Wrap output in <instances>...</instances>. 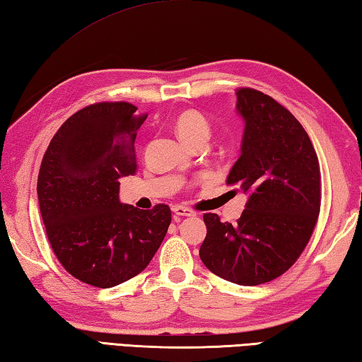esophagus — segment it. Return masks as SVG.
Returning a JSON list of instances; mask_svg holds the SVG:
<instances>
[{"label": "esophagus", "instance_id": "34e87169", "mask_svg": "<svg viewBox=\"0 0 362 362\" xmlns=\"http://www.w3.org/2000/svg\"><path fill=\"white\" fill-rule=\"evenodd\" d=\"M173 212L175 215H179V216H194L196 215L194 210L187 209V207H183V206H174L173 207Z\"/></svg>", "mask_w": 362, "mask_h": 362}]
</instances>
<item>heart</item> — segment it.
I'll list each match as a JSON object with an SVG mask.
<instances>
[{
    "label": "heart",
    "mask_w": 362,
    "mask_h": 362,
    "mask_svg": "<svg viewBox=\"0 0 362 362\" xmlns=\"http://www.w3.org/2000/svg\"><path fill=\"white\" fill-rule=\"evenodd\" d=\"M174 129L175 133L179 134L180 139L183 142H187L188 146L199 139H207L210 134V124L207 122V118L204 117L199 110L194 109L183 110V112L177 115L174 120ZM206 179H209L207 174L199 177V180Z\"/></svg>",
    "instance_id": "b5f03b06"
}]
</instances>
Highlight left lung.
Listing matches in <instances>:
<instances>
[{
    "label": "left lung",
    "instance_id": "8db88e82",
    "mask_svg": "<svg viewBox=\"0 0 362 362\" xmlns=\"http://www.w3.org/2000/svg\"><path fill=\"white\" fill-rule=\"evenodd\" d=\"M235 96L245 131L226 185L248 199L234 225L204 214L199 256L218 277L255 286L280 277L304 252L320 215L321 174L310 137L290 110L255 88Z\"/></svg>",
    "mask_w": 362,
    "mask_h": 362
}]
</instances>
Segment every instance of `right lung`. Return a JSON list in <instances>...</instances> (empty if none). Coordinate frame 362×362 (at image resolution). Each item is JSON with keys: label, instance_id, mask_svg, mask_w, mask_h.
Segmentation results:
<instances>
[{"label": "right lung", "instance_id": "right-lung-1", "mask_svg": "<svg viewBox=\"0 0 362 362\" xmlns=\"http://www.w3.org/2000/svg\"><path fill=\"white\" fill-rule=\"evenodd\" d=\"M131 103L77 110L52 137L37 177V199L50 247L77 280L112 288L136 277L160 248L170 209L141 210L118 199L137 169L134 141L147 114Z\"/></svg>", "mask_w": 362, "mask_h": 362}]
</instances>
